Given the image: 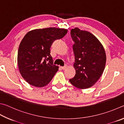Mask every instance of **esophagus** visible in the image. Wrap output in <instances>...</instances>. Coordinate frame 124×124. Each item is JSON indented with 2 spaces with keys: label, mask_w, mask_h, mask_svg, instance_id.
<instances>
[{
  "label": "esophagus",
  "mask_w": 124,
  "mask_h": 124,
  "mask_svg": "<svg viewBox=\"0 0 124 124\" xmlns=\"http://www.w3.org/2000/svg\"><path fill=\"white\" fill-rule=\"evenodd\" d=\"M66 68H67V65H65V66H62V67H61V69H62V70H64V69H65Z\"/></svg>",
  "instance_id": "esophagus-1"
}]
</instances>
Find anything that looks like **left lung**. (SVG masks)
<instances>
[{"label":"left lung","mask_w":124,"mask_h":124,"mask_svg":"<svg viewBox=\"0 0 124 124\" xmlns=\"http://www.w3.org/2000/svg\"><path fill=\"white\" fill-rule=\"evenodd\" d=\"M76 75L69 81L75 87L86 89L96 83L105 70L106 55L102 45L94 35L75 28L71 30Z\"/></svg>","instance_id":"8db88e82"}]
</instances>
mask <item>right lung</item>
I'll return each mask as SVG.
<instances>
[{
	"label": "right lung",
	"mask_w": 124,
	"mask_h": 124,
	"mask_svg": "<svg viewBox=\"0 0 124 124\" xmlns=\"http://www.w3.org/2000/svg\"><path fill=\"white\" fill-rule=\"evenodd\" d=\"M67 32L65 29L47 28L25 34L19 45L17 62L21 76L30 85L40 88L51 82L59 67L53 65L50 48Z\"/></svg>",
	"instance_id": "add662e5"
}]
</instances>
